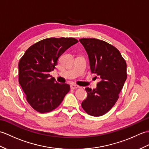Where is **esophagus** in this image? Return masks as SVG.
Wrapping results in <instances>:
<instances>
[{
  "label": "esophagus",
  "mask_w": 149,
  "mask_h": 149,
  "mask_svg": "<svg viewBox=\"0 0 149 149\" xmlns=\"http://www.w3.org/2000/svg\"><path fill=\"white\" fill-rule=\"evenodd\" d=\"M79 88V86L75 84H71L70 85V88L72 90H74V89H77V88Z\"/></svg>",
  "instance_id": "obj_1"
}]
</instances>
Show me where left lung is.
<instances>
[{
  "instance_id": "1",
  "label": "left lung",
  "mask_w": 149,
  "mask_h": 149,
  "mask_svg": "<svg viewBox=\"0 0 149 149\" xmlns=\"http://www.w3.org/2000/svg\"><path fill=\"white\" fill-rule=\"evenodd\" d=\"M79 41L88 53L91 72L97 74L100 80L96 89L85 88L88 96L81 106L88 115L100 116L108 112L118 100L127 79V64L119 50L104 41Z\"/></svg>"
}]
</instances>
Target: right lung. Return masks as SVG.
Returning <instances> with one entry per match:
<instances>
[{
    "mask_svg": "<svg viewBox=\"0 0 149 149\" xmlns=\"http://www.w3.org/2000/svg\"><path fill=\"white\" fill-rule=\"evenodd\" d=\"M77 42L74 38L44 39L31 45L19 61V83L27 102L36 111H52L68 93L69 85L58 83L49 72L65 50Z\"/></svg>",
    "mask_w": 149,
    "mask_h": 149,
    "instance_id": "add662e5",
    "label": "right lung"
}]
</instances>
